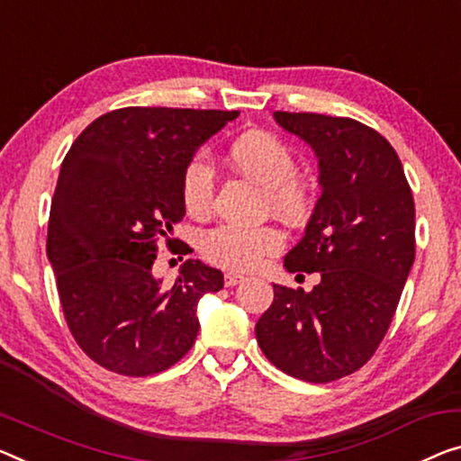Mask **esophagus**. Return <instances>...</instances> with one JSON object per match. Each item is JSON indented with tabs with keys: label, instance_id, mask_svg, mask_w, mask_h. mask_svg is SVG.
<instances>
[{
	"label": "esophagus",
	"instance_id": "obj_1",
	"mask_svg": "<svg viewBox=\"0 0 461 461\" xmlns=\"http://www.w3.org/2000/svg\"><path fill=\"white\" fill-rule=\"evenodd\" d=\"M225 287H233V285H238L240 281H244V277L242 275H238V273H225Z\"/></svg>",
	"mask_w": 461,
	"mask_h": 461
}]
</instances>
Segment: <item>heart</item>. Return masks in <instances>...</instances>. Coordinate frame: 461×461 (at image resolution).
Instances as JSON below:
<instances>
[{
	"label": "heart",
	"mask_w": 461,
	"mask_h": 461,
	"mask_svg": "<svg viewBox=\"0 0 461 461\" xmlns=\"http://www.w3.org/2000/svg\"><path fill=\"white\" fill-rule=\"evenodd\" d=\"M231 167L267 188L271 209L287 219H300L311 209V190L296 176V159L284 142L267 132H246L228 150ZM212 169L204 157H194L184 169L182 198L192 215H207L212 204ZM284 233L271 225L244 230L238 225H219L203 238L207 260L231 271H250L267 257L279 252Z\"/></svg>",
	"instance_id": "obj_1"
}]
</instances>
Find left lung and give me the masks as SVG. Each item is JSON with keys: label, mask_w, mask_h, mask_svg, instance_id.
Instances as JSON below:
<instances>
[{"label": "left lung", "mask_w": 461, "mask_h": 461, "mask_svg": "<svg viewBox=\"0 0 461 461\" xmlns=\"http://www.w3.org/2000/svg\"><path fill=\"white\" fill-rule=\"evenodd\" d=\"M273 118L319 159L321 198L284 267L317 271L321 281L311 292L273 284V304L254 331L284 373L338 381L370 360L393 319L414 265V198L400 157L376 130L321 113Z\"/></svg>", "instance_id": "obj_1"}]
</instances>
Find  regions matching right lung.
<instances>
[{"mask_svg": "<svg viewBox=\"0 0 461 461\" xmlns=\"http://www.w3.org/2000/svg\"><path fill=\"white\" fill-rule=\"evenodd\" d=\"M236 118L215 109L123 107L95 120L68 150L47 258L74 339L103 368L149 376L194 343L198 300L221 290L223 273L188 258L165 287L153 263L186 215L184 169Z\"/></svg>", "mask_w": 461, "mask_h": 461, "instance_id": "obj_1", "label": "right lung"}]
</instances>
